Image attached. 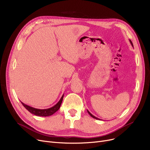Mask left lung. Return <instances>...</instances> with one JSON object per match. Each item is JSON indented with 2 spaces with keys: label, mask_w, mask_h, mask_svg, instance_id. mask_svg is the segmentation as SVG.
<instances>
[{
  "label": "left lung",
  "mask_w": 150,
  "mask_h": 150,
  "mask_svg": "<svg viewBox=\"0 0 150 150\" xmlns=\"http://www.w3.org/2000/svg\"><path fill=\"white\" fill-rule=\"evenodd\" d=\"M129 42H130V43H131V45H132V47H133V48H134V46H133V44H132V42H131V40H130V39H129ZM87 111H88V114H89V115H91V117H93V119H97V120H100V119H98V118H97V117H96V116H94V115H92V114H91V112H89V111H88V110H87Z\"/></svg>",
  "instance_id": "8db88e82"
}]
</instances>
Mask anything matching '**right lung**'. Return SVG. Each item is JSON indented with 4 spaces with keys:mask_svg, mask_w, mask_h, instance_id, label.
Listing matches in <instances>:
<instances>
[{
    "mask_svg": "<svg viewBox=\"0 0 150 150\" xmlns=\"http://www.w3.org/2000/svg\"><path fill=\"white\" fill-rule=\"evenodd\" d=\"M63 97H64V94L62 96L61 98H60V100H59V101L58 103L54 105L53 106L48 108V109H37V108H35L31 106H30L27 105H25L22 102H21V103L22 104V105L26 109H27L28 111L35 115L37 116H41V117H47V116H50L53 115L54 113L56 112L59 109L62 103V101L63 100Z\"/></svg>",
    "mask_w": 150,
    "mask_h": 150,
    "instance_id": "1",
    "label": "right lung"
}]
</instances>
